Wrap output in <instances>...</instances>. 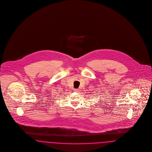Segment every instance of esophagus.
Returning <instances> with one entry per match:
<instances>
[{
  "mask_svg": "<svg viewBox=\"0 0 152 152\" xmlns=\"http://www.w3.org/2000/svg\"><path fill=\"white\" fill-rule=\"evenodd\" d=\"M73 90H74V91H76V92H77V91H79V90L78 89H74Z\"/></svg>",
  "mask_w": 152,
  "mask_h": 152,
  "instance_id": "34e87169",
  "label": "esophagus"
}]
</instances>
